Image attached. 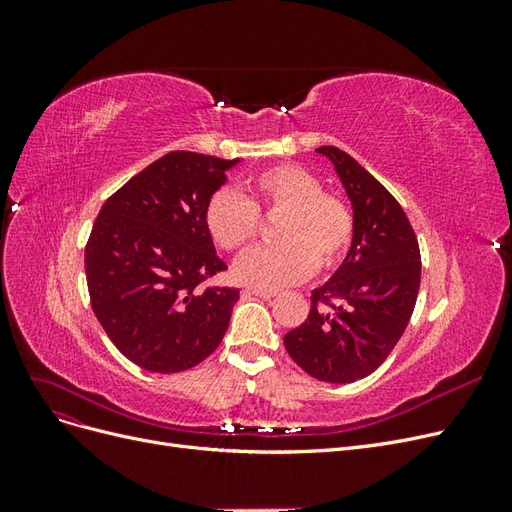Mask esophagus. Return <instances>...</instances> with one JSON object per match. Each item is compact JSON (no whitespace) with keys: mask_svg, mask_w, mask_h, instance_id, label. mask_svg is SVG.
<instances>
[{"mask_svg":"<svg viewBox=\"0 0 512 512\" xmlns=\"http://www.w3.org/2000/svg\"><path fill=\"white\" fill-rule=\"evenodd\" d=\"M245 294H254V297H262V299H273L277 297L275 290H265V288H245Z\"/></svg>","mask_w":512,"mask_h":512,"instance_id":"obj_1","label":"esophagus"}]
</instances>
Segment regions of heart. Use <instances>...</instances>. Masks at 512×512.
Here are the masks:
<instances>
[{"label":"heart","mask_w":512,"mask_h":512,"mask_svg":"<svg viewBox=\"0 0 512 512\" xmlns=\"http://www.w3.org/2000/svg\"><path fill=\"white\" fill-rule=\"evenodd\" d=\"M250 198L220 188L205 207V226L215 245L243 252L260 232V213H284L282 243L258 247L237 265V277L254 288L277 290L305 282L322 267H335L352 243L354 218L342 198L299 164H277L250 181Z\"/></svg>","instance_id":"1"}]
</instances>
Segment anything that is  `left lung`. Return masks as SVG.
<instances>
[{
	"label": "left lung",
	"mask_w": 512,
	"mask_h": 512,
	"mask_svg": "<svg viewBox=\"0 0 512 512\" xmlns=\"http://www.w3.org/2000/svg\"><path fill=\"white\" fill-rule=\"evenodd\" d=\"M316 151L333 162L352 203V245L284 346L312 378L348 384L376 371L404 335L421 286V250L408 215L374 175L342 149Z\"/></svg>",
	"instance_id": "obj_1"
}]
</instances>
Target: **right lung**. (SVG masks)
<instances>
[{"label": "right lung", "mask_w": 512, "mask_h": 512, "mask_svg": "<svg viewBox=\"0 0 512 512\" xmlns=\"http://www.w3.org/2000/svg\"><path fill=\"white\" fill-rule=\"evenodd\" d=\"M239 160L170 151L106 200L85 245L94 314L134 365L185 371L220 346L239 290L203 286L226 271L205 226L209 198Z\"/></svg>", "instance_id": "obj_1"}]
</instances>
